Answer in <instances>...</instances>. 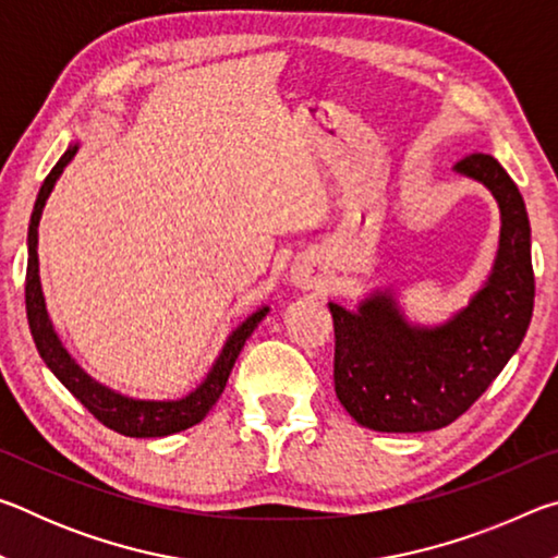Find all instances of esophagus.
<instances>
[{
  "label": "esophagus",
  "instance_id": "1",
  "mask_svg": "<svg viewBox=\"0 0 558 558\" xmlns=\"http://www.w3.org/2000/svg\"><path fill=\"white\" fill-rule=\"evenodd\" d=\"M290 278L302 290H313L323 286L325 278V266L317 256H302L295 260V266L290 270Z\"/></svg>",
  "mask_w": 558,
  "mask_h": 558
}]
</instances>
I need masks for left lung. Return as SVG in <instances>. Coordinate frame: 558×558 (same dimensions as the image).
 Listing matches in <instances>:
<instances>
[{"mask_svg": "<svg viewBox=\"0 0 558 558\" xmlns=\"http://www.w3.org/2000/svg\"><path fill=\"white\" fill-rule=\"evenodd\" d=\"M456 172L493 192L499 248L493 272L468 307L436 327L411 325L391 290L347 310L335 323V391L359 426L423 433L448 426L485 393L522 344L534 310L532 229L522 194L493 155H468Z\"/></svg>", "mask_w": 558, "mask_h": 558, "instance_id": "left-lung-1", "label": "left lung"}]
</instances>
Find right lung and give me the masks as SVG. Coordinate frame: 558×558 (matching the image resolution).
I'll return each mask as SVG.
<instances>
[{"mask_svg":"<svg viewBox=\"0 0 558 558\" xmlns=\"http://www.w3.org/2000/svg\"><path fill=\"white\" fill-rule=\"evenodd\" d=\"M78 143L69 145L63 157L56 162V167L44 179L39 189V196H36L32 221H29V260H26V319H29V329L34 337V344L39 349L44 364L53 372L56 379H59L65 389H69L75 399H78L86 409L96 415V418L108 426L110 430L120 433V436L130 438H165L172 436V433L186 430L196 426V423L204 421V415L211 411V405L219 401V396L226 389V381H229V374L233 369L235 359H239L245 339L253 335V329L258 327L263 317L268 315V305L260 307L251 317H245L243 323L233 329L226 339L219 359H216L211 372L206 374V379L196 386L192 393H186L184 399L177 401H145V399H132V396H122L118 391L108 389L100 381L93 379V376L83 369V366L75 362L69 354V349L56 335L51 325V317L46 313V300L41 290V278H39V221L41 211L46 206V199L53 192L56 179L63 174L65 165L71 162L78 153Z\"/></svg>","mask_w":558,"mask_h":558,"instance_id":"obj_1","label":"right lung"}]
</instances>
